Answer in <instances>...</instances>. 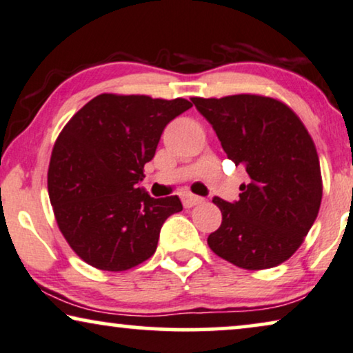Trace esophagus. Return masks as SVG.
<instances>
[{"label":"esophagus","mask_w":353,"mask_h":353,"mask_svg":"<svg viewBox=\"0 0 353 353\" xmlns=\"http://www.w3.org/2000/svg\"><path fill=\"white\" fill-rule=\"evenodd\" d=\"M201 201H203L201 196H196V195H193V193H188V192L182 193V205L185 208H193V206L200 205Z\"/></svg>","instance_id":"34e87169"}]
</instances>
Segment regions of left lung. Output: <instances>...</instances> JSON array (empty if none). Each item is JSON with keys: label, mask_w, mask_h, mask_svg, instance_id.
Masks as SVG:
<instances>
[{"label": "left lung", "mask_w": 353, "mask_h": 353, "mask_svg": "<svg viewBox=\"0 0 353 353\" xmlns=\"http://www.w3.org/2000/svg\"><path fill=\"white\" fill-rule=\"evenodd\" d=\"M227 157L250 183L240 200L214 198L222 224L208 236L217 256L246 270L280 265L302 245L319 216L323 182L309 131L286 103L257 94L192 97Z\"/></svg>", "instance_id": "left-lung-1"}]
</instances>
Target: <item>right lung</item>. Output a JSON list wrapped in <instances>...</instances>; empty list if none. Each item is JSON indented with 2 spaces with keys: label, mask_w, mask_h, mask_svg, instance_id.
Listing matches in <instances>:
<instances>
[{
  "label": "right lung",
  "mask_w": 353,
  "mask_h": 353,
  "mask_svg": "<svg viewBox=\"0 0 353 353\" xmlns=\"http://www.w3.org/2000/svg\"><path fill=\"white\" fill-rule=\"evenodd\" d=\"M187 99L101 94L72 117L54 143L48 192L59 230L86 264L123 272L157 251L179 196L152 198L136 183L168 123Z\"/></svg>",
  "instance_id": "right-lung-1"
}]
</instances>
